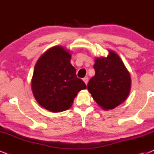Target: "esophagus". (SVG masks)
<instances>
[{"label":"esophagus","instance_id":"obj_1","mask_svg":"<svg viewBox=\"0 0 154 154\" xmlns=\"http://www.w3.org/2000/svg\"><path fill=\"white\" fill-rule=\"evenodd\" d=\"M83 81L85 82V83L86 84V85H87L88 84V77H85L83 79Z\"/></svg>","mask_w":154,"mask_h":154}]
</instances>
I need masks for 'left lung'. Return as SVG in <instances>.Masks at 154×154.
I'll list each match as a JSON object with an SVG mask.
<instances>
[{
	"label": "left lung",
	"mask_w": 154,
	"mask_h": 154,
	"mask_svg": "<svg viewBox=\"0 0 154 154\" xmlns=\"http://www.w3.org/2000/svg\"><path fill=\"white\" fill-rule=\"evenodd\" d=\"M94 62L95 75L88 82V91L102 109H112L123 102L129 94L130 73L114 52L109 51L106 58H97Z\"/></svg>",
	"instance_id": "1"
}]
</instances>
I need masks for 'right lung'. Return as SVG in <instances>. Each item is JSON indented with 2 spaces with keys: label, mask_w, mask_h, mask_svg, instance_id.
<instances>
[{
  "label": "right lung",
  "mask_w": 154,
  "mask_h": 154,
  "mask_svg": "<svg viewBox=\"0 0 154 154\" xmlns=\"http://www.w3.org/2000/svg\"><path fill=\"white\" fill-rule=\"evenodd\" d=\"M71 54L61 46L50 48L34 67L31 88L41 106L52 112L67 110L80 90L86 85L77 78L70 63Z\"/></svg>",
  "instance_id": "1"
}]
</instances>
